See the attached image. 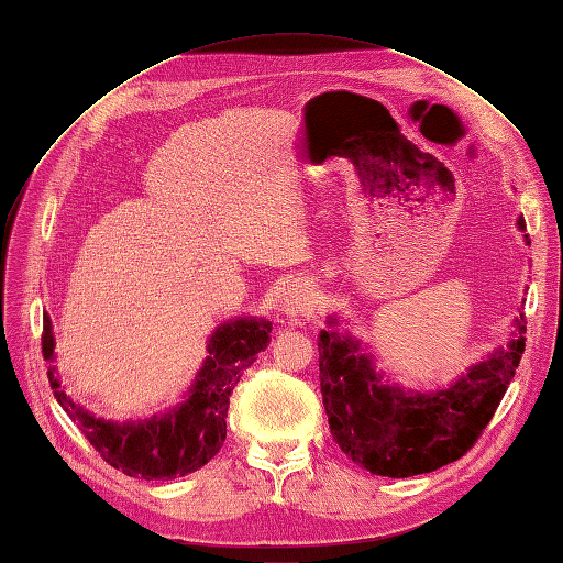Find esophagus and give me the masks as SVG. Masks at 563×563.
<instances>
[{
	"label": "esophagus",
	"instance_id": "obj_1",
	"mask_svg": "<svg viewBox=\"0 0 563 563\" xmlns=\"http://www.w3.org/2000/svg\"><path fill=\"white\" fill-rule=\"evenodd\" d=\"M314 284L308 279H298L284 291L282 312L291 319L310 314V310L314 308Z\"/></svg>",
	"mask_w": 563,
	"mask_h": 563
}]
</instances>
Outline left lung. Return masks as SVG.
<instances>
[{
    "label": "left lung",
    "mask_w": 563,
    "mask_h": 563,
    "mask_svg": "<svg viewBox=\"0 0 563 563\" xmlns=\"http://www.w3.org/2000/svg\"><path fill=\"white\" fill-rule=\"evenodd\" d=\"M517 225L526 228L521 218ZM523 323L519 314L507 347H498L439 391H404L383 383L360 340L321 331L319 380L335 444L352 463L391 479L434 472L463 457L515 378L526 347Z\"/></svg>",
    "instance_id": "left-lung-1"
}]
</instances>
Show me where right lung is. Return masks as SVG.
<instances>
[{"label": "right lung", "instance_id": "obj_1", "mask_svg": "<svg viewBox=\"0 0 563 563\" xmlns=\"http://www.w3.org/2000/svg\"><path fill=\"white\" fill-rule=\"evenodd\" d=\"M269 331V321L251 317L218 327L209 338L207 362L199 368L185 401L164 416L135 422L119 424L91 416L65 395L56 366H48L46 376L56 401L108 465L145 482L176 479L207 465L223 446L230 395L242 373L267 347ZM54 347V327L46 317L42 333L46 362L56 360Z\"/></svg>", "mask_w": 563, "mask_h": 563}]
</instances>
